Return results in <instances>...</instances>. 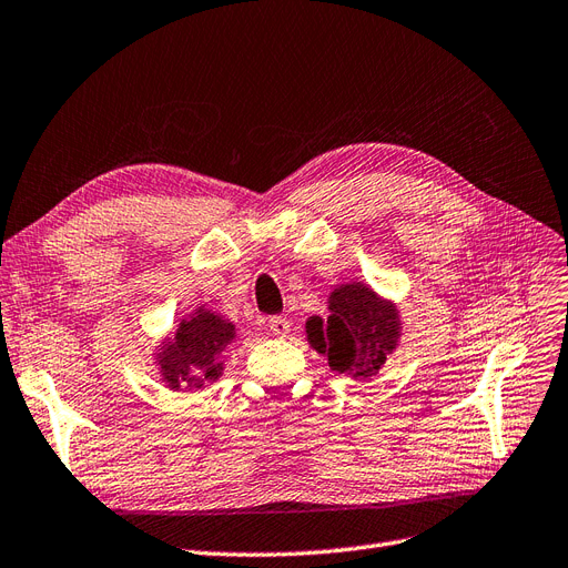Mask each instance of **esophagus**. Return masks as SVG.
Returning <instances> with one entry per match:
<instances>
[{"instance_id": "1", "label": "esophagus", "mask_w": 568, "mask_h": 568, "mask_svg": "<svg viewBox=\"0 0 568 568\" xmlns=\"http://www.w3.org/2000/svg\"><path fill=\"white\" fill-rule=\"evenodd\" d=\"M267 328H270V334H272V336L284 338V336H288L291 324H288V320H286V317H270Z\"/></svg>"}]
</instances>
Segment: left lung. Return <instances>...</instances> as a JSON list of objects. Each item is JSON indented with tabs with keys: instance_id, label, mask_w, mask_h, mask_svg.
<instances>
[{
	"instance_id": "obj_1",
	"label": "left lung",
	"mask_w": 568,
	"mask_h": 568,
	"mask_svg": "<svg viewBox=\"0 0 568 568\" xmlns=\"http://www.w3.org/2000/svg\"><path fill=\"white\" fill-rule=\"evenodd\" d=\"M328 312L326 320H307L312 347L326 355L338 374L374 376L399 338L395 305L381 301L364 284H345L331 293Z\"/></svg>"
}]
</instances>
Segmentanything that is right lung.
Returning <instances> with one entry per match:
<instances>
[{
    "label": "right lung",
    "instance_id": "right-lung-1",
    "mask_svg": "<svg viewBox=\"0 0 568 568\" xmlns=\"http://www.w3.org/2000/svg\"><path fill=\"white\" fill-rule=\"evenodd\" d=\"M232 338L234 326L211 310H200L194 317L183 320L173 341L160 352L164 383L179 389L181 383L202 387L204 381H216L223 371L219 357Z\"/></svg>",
    "mask_w": 568,
    "mask_h": 568
}]
</instances>
